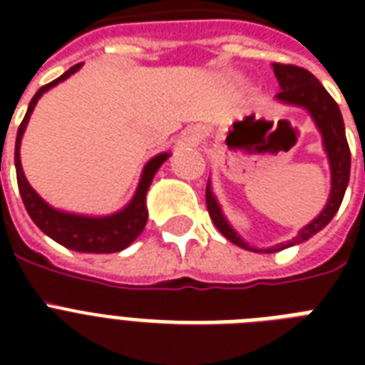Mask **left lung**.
<instances>
[{
    "label": "left lung",
    "mask_w": 365,
    "mask_h": 365,
    "mask_svg": "<svg viewBox=\"0 0 365 365\" xmlns=\"http://www.w3.org/2000/svg\"><path fill=\"white\" fill-rule=\"evenodd\" d=\"M272 71L277 76L278 85L282 88L277 94L278 102L305 108L314 119V123H317L318 130L322 132L324 149L328 153L329 168H331V193H329L326 208L309 225L301 229L295 239L277 244L272 248L259 250L252 248L248 242H244L237 235V231L229 225L225 216L222 214V208L217 205L216 197L212 193L210 183H208L206 185V208H208L210 220L214 222L217 231L227 240L240 246V248L254 250V252H267V254L288 248V246H294V244L305 242V240L311 239L312 235H317L320 229L326 227L331 222V217L339 210L343 197H345V189L349 185V178H351V149H349V143H346L345 123H343V115H341L337 102L329 96L328 91L322 87V83L318 81L317 77L312 76L311 71H307L305 68L274 62Z\"/></svg>",
    "instance_id": "8db88e82"
}]
</instances>
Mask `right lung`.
Returning a JSON list of instances; mask_svg holds the SVG:
<instances>
[{"instance_id":"obj_1","label":"right lung","mask_w":365,"mask_h":365,"mask_svg":"<svg viewBox=\"0 0 365 365\" xmlns=\"http://www.w3.org/2000/svg\"><path fill=\"white\" fill-rule=\"evenodd\" d=\"M81 68V64L71 66L70 70L62 73L58 79H54L48 85L41 87L31 98L28 111H26L24 119L20 123L19 132H16V143H14V166H16V182H19V191L24 202L26 210L30 214L37 227L41 229L43 233L56 240L58 244L66 248L76 250V252H85V254H113V252H121L126 246H130L136 237L143 231L145 223H148V210H145V193H148L149 185L153 182L155 172L159 170V166L165 163L170 153H160L149 160L142 172L140 183L132 200L117 214L104 217H88V216H77V214H68V212H60L53 206H48L39 195L31 189V185L26 180L22 165H20V142H22V134L26 130V125L30 121V115L34 108H36L37 100L41 98L43 93H47L48 88L64 81L71 73H76Z\"/></svg>"}]
</instances>
